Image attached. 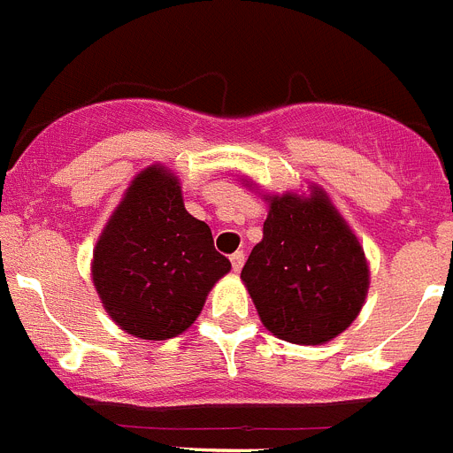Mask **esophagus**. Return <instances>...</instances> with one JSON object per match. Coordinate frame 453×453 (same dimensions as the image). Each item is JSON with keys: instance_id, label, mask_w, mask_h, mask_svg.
Instances as JSON below:
<instances>
[{"instance_id": "1", "label": "esophagus", "mask_w": 453, "mask_h": 453, "mask_svg": "<svg viewBox=\"0 0 453 453\" xmlns=\"http://www.w3.org/2000/svg\"><path fill=\"white\" fill-rule=\"evenodd\" d=\"M244 265V251H235V254H231V267H234V272H240Z\"/></svg>"}]
</instances>
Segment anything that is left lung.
Masks as SVG:
<instances>
[{
  "mask_svg": "<svg viewBox=\"0 0 453 453\" xmlns=\"http://www.w3.org/2000/svg\"><path fill=\"white\" fill-rule=\"evenodd\" d=\"M242 280L269 332L314 346L355 321L368 292V265L342 215L317 190L312 199L272 197Z\"/></svg>",
  "mask_w": 453,
  "mask_h": 453,
  "instance_id": "1",
  "label": "left lung"
}]
</instances>
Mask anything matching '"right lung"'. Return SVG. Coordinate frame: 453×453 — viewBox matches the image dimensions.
<instances>
[{"label":"right lung","instance_id":"1","mask_svg":"<svg viewBox=\"0 0 453 453\" xmlns=\"http://www.w3.org/2000/svg\"><path fill=\"white\" fill-rule=\"evenodd\" d=\"M209 224L184 209L180 181L145 168L126 193L94 249V285L127 334L177 337L197 319L215 280L229 272Z\"/></svg>","mask_w":453,"mask_h":453}]
</instances>
